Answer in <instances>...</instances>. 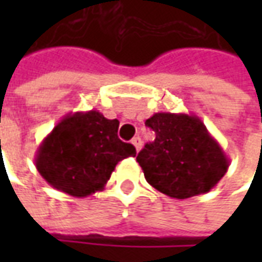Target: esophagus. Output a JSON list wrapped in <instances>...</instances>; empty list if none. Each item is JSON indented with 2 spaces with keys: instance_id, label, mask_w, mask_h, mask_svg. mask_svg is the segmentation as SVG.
I'll return each instance as SVG.
<instances>
[{
  "instance_id": "34e87169",
  "label": "esophagus",
  "mask_w": 262,
  "mask_h": 262,
  "mask_svg": "<svg viewBox=\"0 0 262 262\" xmlns=\"http://www.w3.org/2000/svg\"><path fill=\"white\" fill-rule=\"evenodd\" d=\"M132 144L135 146L136 148V151H139L140 148H142V139L137 136V137H133V140H132Z\"/></svg>"
}]
</instances>
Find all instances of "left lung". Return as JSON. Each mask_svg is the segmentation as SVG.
Listing matches in <instances>:
<instances>
[{"label": "left lung", "instance_id": "8db88e82", "mask_svg": "<svg viewBox=\"0 0 262 262\" xmlns=\"http://www.w3.org/2000/svg\"><path fill=\"white\" fill-rule=\"evenodd\" d=\"M146 126L156 132V139L136 160L154 189L187 199L209 192L227 172L223 148L195 115L159 112Z\"/></svg>", "mask_w": 262, "mask_h": 262}]
</instances>
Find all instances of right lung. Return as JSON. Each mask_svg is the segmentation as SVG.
Listing matches in <instances>:
<instances>
[{
  "mask_svg": "<svg viewBox=\"0 0 262 262\" xmlns=\"http://www.w3.org/2000/svg\"><path fill=\"white\" fill-rule=\"evenodd\" d=\"M119 120L98 111L67 114L37 147L35 165L49 185L71 196L102 191L116 164L136 156L118 137Z\"/></svg>",
  "mask_w": 262,
  "mask_h": 262,
  "instance_id": "right-lung-1",
  "label": "right lung"
}]
</instances>
